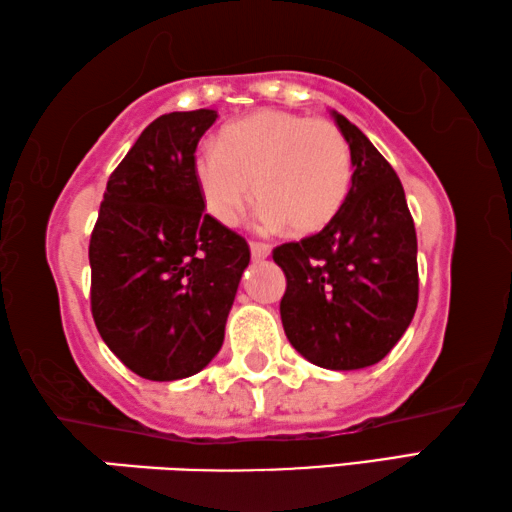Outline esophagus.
I'll return each instance as SVG.
<instances>
[{
    "mask_svg": "<svg viewBox=\"0 0 512 512\" xmlns=\"http://www.w3.org/2000/svg\"><path fill=\"white\" fill-rule=\"evenodd\" d=\"M249 249H251V258H254V261H265V258H270V254H272V247L265 245V242L251 240Z\"/></svg>",
    "mask_w": 512,
    "mask_h": 512,
    "instance_id": "34e87169",
    "label": "esophagus"
}]
</instances>
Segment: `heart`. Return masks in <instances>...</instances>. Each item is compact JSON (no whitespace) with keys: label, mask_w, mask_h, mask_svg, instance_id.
Returning <instances> with one entry per match:
<instances>
[{"label":"heart","mask_w":512,"mask_h":512,"mask_svg":"<svg viewBox=\"0 0 512 512\" xmlns=\"http://www.w3.org/2000/svg\"><path fill=\"white\" fill-rule=\"evenodd\" d=\"M193 175L206 213L224 227L242 218L256 193L265 204V227L288 224L292 233L308 236L342 211L353 184V155L335 123L261 110L227 125L218 148L197 152Z\"/></svg>","instance_id":"b5f03b06"}]
</instances>
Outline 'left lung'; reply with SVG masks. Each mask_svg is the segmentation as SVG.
I'll return each mask as SVG.
<instances>
[{
    "label": "left lung",
    "instance_id": "8db88e82",
    "mask_svg": "<svg viewBox=\"0 0 512 512\" xmlns=\"http://www.w3.org/2000/svg\"><path fill=\"white\" fill-rule=\"evenodd\" d=\"M333 116L351 146V191L333 222L272 258L288 279L290 344L321 369L355 371L378 364L414 319L418 242L396 170L357 125Z\"/></svg>",
    "mask_w": 512,
    "mask_h": 512
}]
</instances>
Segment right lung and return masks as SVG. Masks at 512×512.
<instances>
[{"label": "right lung", "mask_w": 512, "mask_h": 512, "mask_svg": "<svg viewBox=\"0 0 512 512\" xmlns=\"http://www.w3.org/2000/svg\"><path fill=\"white\" fill-rule=\"evenodd\" d=\"M215 110L152 121L107 179L89 240L92 315L146 380L200 373L224 342L249 245L204 213L193 161Z\"/></svg>", "instance_id": "add662e5"}]
</instances>
